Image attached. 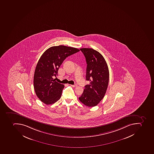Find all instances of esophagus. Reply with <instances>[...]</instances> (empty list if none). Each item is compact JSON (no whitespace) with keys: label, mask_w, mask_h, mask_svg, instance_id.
Masks as SVG:
<instances>
[{"label":"esophagus","mask_w":154,"mask_h":154,"mask_svg":"<svg viewBox=\"0 0 154 154\" xmlns=\"http://www.w3.org/2000/svg\"><path fill=\"white\" fill-rule=\"evenodd\" d=\"M71 85V86H72V87H74V88H75V87H77V84H75V85Z\"/></svg>","instance_id":"34e87169"}]
</instances>
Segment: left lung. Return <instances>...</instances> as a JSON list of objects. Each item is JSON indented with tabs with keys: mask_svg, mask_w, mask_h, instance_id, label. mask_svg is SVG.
Returning <instances> with one entry per match:
<instances>
[{
	"mask_svg": "<svg viewBox=\"0 0 154 154\" xmlns=\"http://www.w3.org/2000/svg\"><path fill=\"white\" fill-rule=\"evenodd\" d=\"M87 63L86 80L90 84L85 86L80 101L88 107L97 105L104 97L109 79L108 66L101 54L92 48L80 49Z\"/></svg>",
	"mask_w": 154,
	"mask_h": 154,
	"instance_id": "obj_1",
	"label": "left lung"
}]
</instances>
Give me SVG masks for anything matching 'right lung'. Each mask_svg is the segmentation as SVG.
Segmentation results:
<instances>
[{
  "label": "right lung",
  "instance_id": "right-lung-1",
  "mask_svg": "<svg viewBox=\"0 0 154 154\" xmlns=\"http://www.w3.org/2000/svg\"><path fill=\"white\" fill-rule=\"evenodd\" d=\"M79 51L73 47L55 46L42 54L35 70L34 88L37 97L44 103L52 104L60 99L64 85L55 81L53 77L57 75L64 60Z\"/></svg>",
  "mask_w": 154,
  "mask_h": 154
}]
</instances>
